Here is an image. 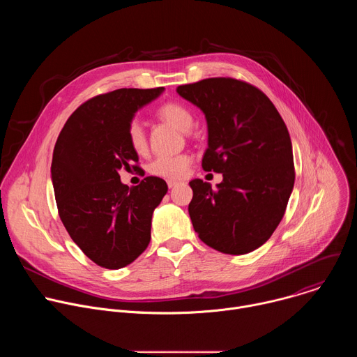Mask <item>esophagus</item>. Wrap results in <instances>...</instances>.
Returning <instances> with one entry per match:
<instances>
[{
  "instance_id": "obj_1",
  "label": "esophagus",
  "mask_w": 357,
  "mask_h": 357,
  "mask_svg": "<svg viewBox=\"0 0 357 357\" xmlns=\"http://www.w3.org/2000/svg\"><path fill=\"white\" fill-rule=\"evenodd\" d=\"M176 185H178V182H175V181H168V188H169V189L175 188Z\"/></svg>"
}]
</instances>
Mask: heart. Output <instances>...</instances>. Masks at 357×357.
<instances>
[{
  "instance_id": "obj_1",
  "label": "heart",
  "mask_w": 357,
  "mask_h": 357,
  "mask_svg": "<svg viewBox=\"0 0 357 357\" xmlns=\"http://www.w3.org/2000/svg\"><path fill=\"white\" fill-rule=\"evenodd\" d=\"M157 117L165 123H169L182 132H188L193 124V116L190 110L181 103H175V101H169V103L162 105L157 110ZM127 138L130 146L137 152V154H144L146 151V135L138 121H132L128 126ZM190 162L192 158L186 154L158 157L149 164L148 171L152 175L165 179H182L186 176Z\"/></svg>"
}]
</instances>
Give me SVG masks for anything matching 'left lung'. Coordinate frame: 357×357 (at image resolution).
<instances>
[{
	"instance_id": "obj_1",
	"label": "left lung",
	"mask_w": 357,
	"mask_h": 357,
	"mask_svg": "<svg viewBox=\"0 0 357 357\" xmlns=\"http://www.w3.org/2000/svg\"><path fill=\"white\" fill-rule=\"evenodd\" d=\"M178 94L205 114L208 149L202 168L223 174L213 189L189 182V216L199 238L238 256L263 245L280 225L295 171L284 120L257 87L230 77L178 86Z\"/></svg>"
}]
</instances>
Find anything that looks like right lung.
I'll list each match as a JSON object with an SVG mask.
<instances>
[{"mask_svg":"<svg viewBox=\"0 0 357 357\" xmlns=\"http://www.w3.org/2000/svg\"><path fill=\"white\" fill-rule=\"evenodd\" d=\"M162 91L119 89L96 96L69 117L58 137L50 176L59 216L72 240L100 267L123 268L148 247L152 213L168 192L158 176L130 188L119 174L138 162L128 126Z\"/></svg>","mask_w":357,"mask_h":357,"instance_id":"1","label":"right lung"}]
</instances>
